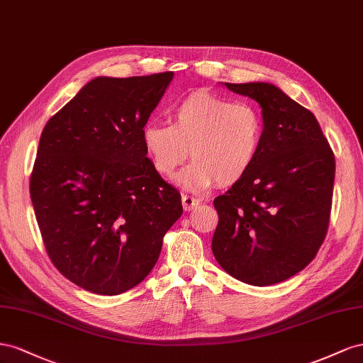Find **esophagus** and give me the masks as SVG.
<instances>
[{
  "label": "esophagus",
  "mask_w": 363,
  "mask_h": 363,
  "mask_svg": "<svg viewBox=\"0 0 363 363\" xmlns=\"http://www.w3.org/2000/svg\"><path fill=\"white\" fill-rule=\"evenodd\" d=\"M199 203V201L196 199V198H193V196H189V194H182V206H184V210L185 211H190V210H193L196 205Z\"/></svg>",
  "instance_id": "34e87169"
}]
</instances>
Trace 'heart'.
<instances>
[{
  "mask_svg": "<svg viewBox=\"0 0 363 363\" xmlns=\"http://www.w3.org/2000/svg\"><path fill=\"white\" fill-rule=\"evenodd\" d=\"M169 121L144 123V149L155 170L167 179L187 160L190 149L194 160L179 181L191 191L210 190L217 182L231 185L240 181L262 149L264 121L252 101L196 92L174 103Z\"/></svg>",
  "mask_w": 363,
  "mask_h": 363,
  "instance_id": "obj_1",
  "label": "heart"
}]
</instances>
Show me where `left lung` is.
I'll return each instance as SVG.
<instances>
[{
    "label": "left lung",
    "mask_w": 363,
    "mask_h": 363,
    "mask_svg": "<svg viewBox=\"0 0 363 363\" xmlns=\"http://www.w3.org/2000/svg\"><path fill=\"white\" fill-rule=\"evenodd\" d=\"M260 103V153L240 181L214 199L219 223L211 250L243 283L271 286L313 260L328 230L335 153L315 116L263 82L225 84Z\"/></svg>",
    "instance_id": "obj_1"
}]
</instances>
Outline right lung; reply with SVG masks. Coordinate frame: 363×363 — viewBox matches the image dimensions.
I'll use <instances>...</instances> for the list:
<instances>
[{"mask_svg":"<svg viewBox=\"0 0 363 363\" xmlns=\"http://www.w3.org/2000/svg\"><path fill=\"white\" fill-rule=\"evenodd\" d=\"M172 71L97 77L51 117L30 176L47 254L69 281L99 295L140 284L182 214L179 191L146 157L141 129Z\"/></svg>","mask_w":363,"mask_h":363,"instance_id":"obj_1","label":"right lung"}]
</instances>
